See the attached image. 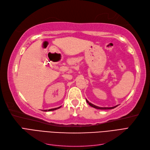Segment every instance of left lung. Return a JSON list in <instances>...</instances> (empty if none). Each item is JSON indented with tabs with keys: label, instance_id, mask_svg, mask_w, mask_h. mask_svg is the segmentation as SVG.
<instances>
[{
	"label": "left lung",
	"instance_id": "obj_1",
	"mask_svg": "<svg viewBox=\"0 0 150 150\" xmlns=\"http://www.w3.org/2000/svg\"><path fill=\"white\" fill-rule=\"evenodd\" d=\"M86 102H87V103H88L89 105H90L91 107H93V108H96V109H98V110H111V109H113V108H116V107L117 106H117H115L110 107V108H109V107H103H103H99V106L94 105V104H93L92 103H89L86 99Z\"/></svg>",
	"mask_w": 150,
	"mask_h": 150
}]
</instances>
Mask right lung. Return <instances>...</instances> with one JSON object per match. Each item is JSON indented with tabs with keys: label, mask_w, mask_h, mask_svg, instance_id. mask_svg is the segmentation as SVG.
Returning a JSON list of instances; mask_svg holds the SVG:
<instances>
[{
	"label": "right lung",
	"mask_w": 150,
	"mask_h": 150,
	"mask_svg": "<svg viewBox=\"0 0 150 150\" xmlns=\"http://www.w3.org/2000/svg\"><path fill=\"white\" fill-rule=\"evenodd\" d=\"M61 106H60V107H58V108H52V109H50V110H44V111H54V110H57V109H59V108H60Z\"/></svg>",
	"instance_id": "right-lung-1"
}]
</instances>
